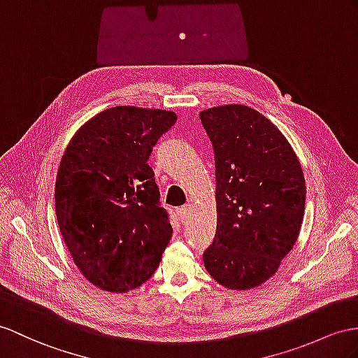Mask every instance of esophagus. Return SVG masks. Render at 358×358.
Instances as JSON below:
<instances>
[{"mask_svg": "<svg viewBox=\"0 0 358 358\" xmlns=\"http://www.w3.org/2000/svg\"><path fill=\"white\" fill-rule=\"evenodd\" d=\"M192 210H194V204H190V203L185 204V206H182V207L180 208V217H181V221H182V222H185L186 219L190 216Z\"/></svg>", "mask_w": 358, "mask_h": 358, "instance_id": "esophagus-1", "label": "esophagus"}]
</instances>
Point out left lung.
<instances>
[{
  "instance_id": "left-lung-1",
  "label": "left lung",
  "mask_w": 358,
  "mask_h": 358,
  "mask_svg": "<svg viewBox=\"0 0 358 358\" xmlns=\"http://www.w3.org/2000/svg\"><path fill=\"white\" fill-rule=\"evenodd\" d=\"M199 117L213 145L217 208L204 266L228 289L257 287L277 272L298 239L304 173L286 137L257 110L219 106Z\"/></svg>"
}]
</instances>
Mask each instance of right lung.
<instances>
[{"instance_id": "1", "label": "right lung", "mask_w": 358, "mask_h": 358, "mask_svg": "<svg viewBox=\"0 0 358 358\" xmlns=\"http://www.w3.org/2000/svg\"><path fill=\"white\" fill-rule=\"evenodd\" d=\"M176 122L166 110L117 106L66 146L54 190L57 222L77 268L99 289L128 292L159 268L172 225L148 159Z\"/></svg>"}]
</instances>
